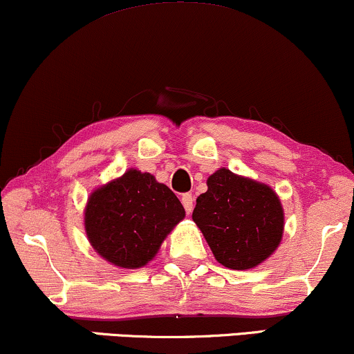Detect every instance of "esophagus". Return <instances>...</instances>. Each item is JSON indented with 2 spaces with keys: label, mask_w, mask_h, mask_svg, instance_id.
Listing matches in <instances>:
<instances>
[{
  "label": "esophagus",
  "mask_w": 354,
  "mask_h": 354,
  "mask_svg": "<svg viewBox=\"0 0 354 354\" xmlns=\"http://www.w3.org/2000/svg\"><path fill=\"white\" fill-rule=\"evenodd\" d=\"M182 205H184L187 213H192V210H194V197H192V194L182 195Z\"/></svg>",
  "instance_id": "obj_1"
}]
</instances>
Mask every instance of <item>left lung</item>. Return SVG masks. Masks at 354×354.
<instances>
[{"label":"left lung","instance_id":"obj_1","mask_svg":"<svg viewBox=\"0 0 354 354\" xmlns=\"http://www.w3.org/2000/svg\"><path fill=\"white\" fill-rule=\"evenodd\" d=\"M192 218L225 268L259 266L277 250L283 233V210L269 185L221 167L207 180Z\"/></svg>","mask_w":354,"mask_h":354}]
</instances>
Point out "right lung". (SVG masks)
Segmentation results:
<instances>
[{
  "label": "right lung",
  "instance_id": "add662e5",
  "mask_svg": "<svg viewBox=\"0 0 354 354\" xmlns=\"http://www.w3.org/2000/svg\"><path fill=\"white\" fill-rule=\"evenodd\" d=\"M185 210L167 185L149 172L129 169L91 192L85 231L93 250L118 268L136 269L157 254Z\"/></svg>",
  "mask_w": 354,
  "mask_h": 354
}]
</instances>
